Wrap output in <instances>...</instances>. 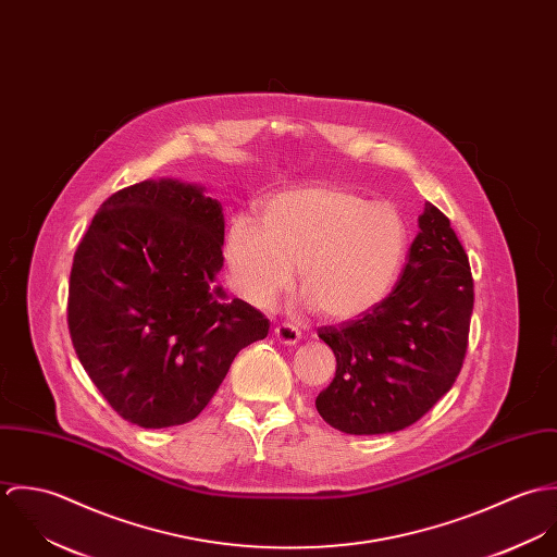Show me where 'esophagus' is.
I'll list each match as a JSON object with an SVG mask.
<instances>
[{
  "label": "esophagus",
  "mask_w": 557,
  "mask_h": 557,
  "mask_svg": "<svg viewBox=\"0 0 557 557\" xmlns=\"http://www.w3.org/2000/svg\"><path fill=\"white\" fill-rule=\"evenodd\" d=\"M302 332L294 323H281L274 327V338L283 345H296L300 341Z\"/></svg>",
  "instance_id": "obj_1"
}]
</instances>
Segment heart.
Masks as SVG:
<instances>
[{"label":"heart","instance_id":"obj_1","mask_svg":"<svg viewBox=\"0 0 557 557\" xmlns=\"http://www.w3.org/2000/svg\"><path fill=\"white\" fill-rule=\"evenodd\" d=\"M407 239L397 208L345 186H305L263 201L261 223L236 216L223 263L230 289L255 309H270L298 268L309 305L323 318L351 319L388 296Z\"/></svg>","mask_w":557,"mask_h":557}]
</instances>
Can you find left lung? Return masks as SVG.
I'll use <instances>...</instances> for the list:
<instances>
[{"label":"left lung","instance_id":"obj_1","mask_svg":"<svg viewBox=\"0 0 557 557\" xmlns=\"http://www.w3.org/2000/svg\"><path fill=\"white\" fill-rule=\"evenodd\" d=\"M397 287L358 319L319 327L336 356L319 416L349 435L395 433L444 397L466 358L474 281L450 221L431 203Z\"/></svg>","mask_w":557,"mask_h":557}]
</instances>
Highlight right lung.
<instances>
[{
  "label": "right lung",
  "mask_w": 557,
  "mask_h": 557,
  "mask_svg": "<svg viewBox=\"0 0 557 557\" xmlns=\"http://www.w3.org/2000/svg\"><path fill=\"white\" fill-rule=\"evenodd\" d=\"M223 206L199 184L146 180L111 195L75 252L69 327L107 403L144 429L201 413L270 321L216 285Z\"/></svg>",
  "instance_id": "1"
}]
</instances>
